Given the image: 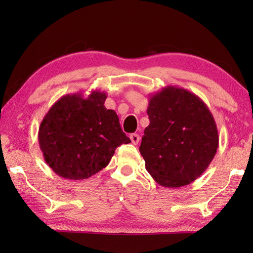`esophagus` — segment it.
Here are the masks:
<instances>
[{
	"label": "esophagus",
	"mask_w": 253,
	"mask_h": 253,
	"mask_svg": "<svg viewBox=\"0 0 253 253\" xmlns=\"http://www.w3.org/2000/svg\"><path fill=\"white\" fill-rule=\"evenodd\" d=\"M130 140L136 146V144H138L139 141H140V137H139V135H137V133H131Z\"/></svg>",
	"instance_id": "obj_1"
}]
</instances>
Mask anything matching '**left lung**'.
<instances>
[{
	"instance_id": "1",
	"label": "left lung",
	"mask_w": 253,
	"mask_h": 253,
	"mask_svg": "<svg viewBox=\"0 0 253 253\" xmlns=\"http://www.w3.org/2000/svg\"><path fill=\"white\" fill-rule=\"evenodd\" d=\"M140 151L146 169L159 185L179 188L199 178L218 147L216 123L195 93L168 85L150 96Z\"/></svg>"
}]
</instances>
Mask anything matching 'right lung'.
Returning a JSON list of instances; mask_svg holds the SVG:
<instances>
[{"label":"right lung","mask_w":253,"mask_h":253,"mask_svg":"<svg viewBox=\"0 0 253 253\" xmlns=\"http://www.w3.org/2000/svg\"><path fill=\"white\" fill-rule=\"evenodd\" d=\"M104 91L63 95L42 120L38 140L44 161L60 177L83 180L110 163L115 149L130 139L120 120L104 106Z\"/></svg>","instance_id":"obj_1"}]
</instances>
